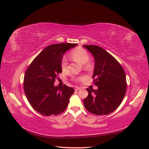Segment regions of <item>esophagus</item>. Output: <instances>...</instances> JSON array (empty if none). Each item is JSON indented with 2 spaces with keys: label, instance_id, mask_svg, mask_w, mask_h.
Here are the masks:
<instances>
[{
  "label": "esophagus",
  "instance_id": "obj_1",
  "mask_svg": "<svg viewBox=\"0 0 149 149\" xmlns=\"http://www.w3.org/2000/svg\"><path fill=\"white\" fill-rule=\"evenodd\" d=\"M81 90V88H80V87H76L75 88V91H79V90Z\"/></svg>",
  "mask_w": 149,
  "mask_h": 149
}]
</instances>
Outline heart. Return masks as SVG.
I'll list each match as a JSON object with an SVG mask.
<instances>
[{
	"instance_id": "obj_1",
	"label": "heart",
	"mask_w": 149,
	"mask_h": 149,
	"mask_svg": "<svg viewBox=\"0 0 149 149\" xmlns=\"http://www.w3.org/2000/svg\"><path fill=\"white\" fill-rule=\"evenodd\" d=\"M71 58L74 60L77 61L81 64H84V67L87 68L89 67V55L88 53L85 50V49L81 47H79L75 48L72 51L70 52ZM61 67L63 71H66L68 69V59L65 57H63L61 62ZM82 78L79 77L75 79V80H80Z\"/></svg>"
}]
</instances>
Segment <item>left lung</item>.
<instances>
[{
  "instance_id": "1",
  "label": "left lung",
  "mask_w": 149,
  "mask_h": 149,
  "mask_svg": "<svg viewBox=\"0 0 149 149\" xmlns=\"http://www.w3.org/2000/svg\"><path fill=\"white\" fill-rule=\"evenodd\" d=\"M95 58L93 79L98 87L86 88L88 96L84 100L88 111L97 115L113 112L122 103L126 91V80L122 65L112 55L97 45H84Z\"/></svg>"
}]
</instances>
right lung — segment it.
<instances>
[{
  "instance_id": "right-lung-1",
  "label": "right lung",
  "mask_w": 149,
  "mask_h": 149,
  "mask_svg": "<svg viewBox=\"0 0 149 149\" xmlns=\"http://www.w3.org/2000/svg\"><path fill=\"white\" fill-rule=\"evenodd\" d=\"M77 45L61 43L44 48L27 68L24 77V90L31 106L45 116L58 115L68 107L73 88L54 82L62 72L61 62L64 53Z\"/></svg>"
}]
</instances>
